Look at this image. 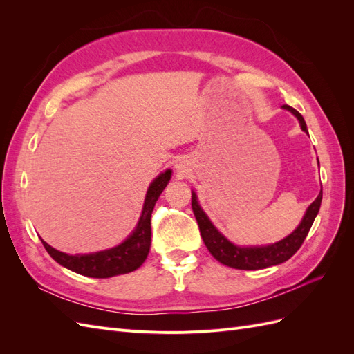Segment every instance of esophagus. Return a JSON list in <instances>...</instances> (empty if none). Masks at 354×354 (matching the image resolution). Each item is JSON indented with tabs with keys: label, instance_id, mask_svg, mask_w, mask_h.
Returning a JSON list of instances; mask_svg holds the SVG:
<instances>
[{
	"label": "esophagus",
	"instance_id": "1",
	"mask_svg": "<svg viewBox=\"0 0 354 354\" xmlns=\"http://www.w3.org/2000/svg\"><path fill=\"white\" fill-rule=\"evenodd\" d=\"M176 168H177L178 173H185V169H186V167H185L183 164H181V162H180V164H177V165H176Z\"/></svg>",
	"mask_w": 354,
	"mask_h": 354
}]
</instances>
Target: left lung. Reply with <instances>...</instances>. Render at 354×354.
<instances>
[{"label": "left lung", "mask_w": 354, "mask_h": 354, "mask_svg": "<svg viewBox=\"0 0 354 354\" xmlns=\"http://www.w3.org/2000/svg\"><path fill=\"white\" fill-rule=\"evenodd\" d=\"M282 108L294 113L297 116V120L299 121V125H301V130L307 133V125L301 113L288 104H283ZM320 202H322V190H320L317 198L310 203V207L307 208L299 226L285 239L266 246H236L224 238L216 229V226H214L211 220L207 217V214L201 208L196 194L192 192V209H194V214L196 217L203 243H205L214 259L218 260L224 266H229L239 270L266 269V267L281 264L291 259V257L299 250V246L303 245L310 227H312L320 208Z\"/></svg>", "instance_id": "left-lung-1"}]
</instances>
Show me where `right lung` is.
<instances>
[{"instance_id": "1", "label": "right lung", "mask_w": 354, "mask_h": 354, "mask_svg": "<svg viewBox=\"0 0 354 354\" xmlns=\"http://www.w3.org/2000/svg\"><path fill=\"white\" fill-rule=\"evenodd\" d=\"M171 178V169L159 174L147 189L145 205L137 227L122 243L93 254H75L69 255L53 248L41 239L44 248L60 266L66 269L88 277H112L118 274L130 273L140 267L151 250V217L155 203L167 187Z\"/></svg>"}]
</instances>
